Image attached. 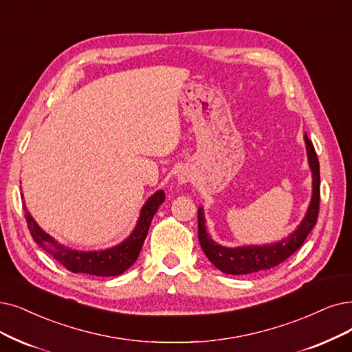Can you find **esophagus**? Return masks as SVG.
Wrapping results in <instances>:
<instances>
[{"mask_svg": "<svg viewBox=\"0 0 352 352\" xmlns=\"http://www.w3.org/2000/svg\"><path fill=\"white\" fill-rule=\"evenodd\" d=\"M177 182L180 185L188 184V182H190V173L188 170H180L177 175Z\"/></svg>", "mask_w": 352, "mask_h": 352, "instance_id": "34e87169", "label": "esophagus"}]
</instances>
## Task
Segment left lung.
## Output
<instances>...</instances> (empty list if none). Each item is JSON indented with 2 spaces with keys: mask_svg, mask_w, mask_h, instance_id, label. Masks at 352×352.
<instances>
[{
  "mask_svg": "<svg viewBox=\"0 0 352 352\" xmlns=\"http://www.w3.org/2000/svg\"><path fill=\"white\" fill-rule=\"evenodd\" d=\"M306 151L309 167L312 170V198L306 215L290 235L283 238L282 241L267 245H245V247H222L215 243L206 232L205 218L202 208L198 209V238L199 244L205 252L208 260L212 263L218 270L227 274H250L261 270H269L287 260L294 251H298L305 243L306 236L315 227L319 214V162L316 151L311 140L305 135Z\"/></svg>",
  "mask_w": 352,
  "mask_h": 352,
  "instance_id": "left-lung-1",
  "label": "left lung"
}]
</instances>
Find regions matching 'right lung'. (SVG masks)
Wrapping results in <instances>:
<instances>
[{
    "mask_svg": "<svg viewBox=\"0 0 352 352\" xmlns=\"http://www.w3.org/2000/svg\"><path fill=\"white\" fill-rule=\"evenodd\" d=\"M164 198L166 195L163 190H157L156 193L151 195L142 208L135 228L133 230L130 236L125 238L121 244L116 247L100 251H78L65 247L38 227L29 210H27L25 205L24 212L27 227H29L33 240L37 243L38 247L47 251L56 261H59L65 269L72 273L111 277L122 274L129 267L135 263L147 236L151 219L154 214L157 212L159 206L164 202Z\"/></svg>",
    "mask_w": 352,
    "mask_h": 352,
    "instance_id": "1",
    "label": "right lung"
}]
</instances>
